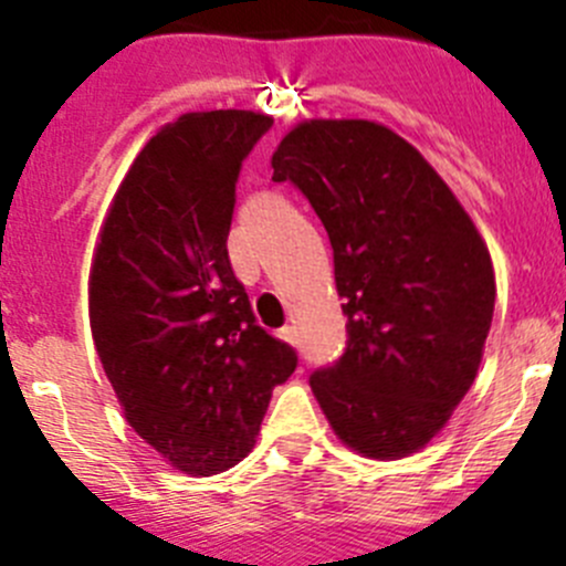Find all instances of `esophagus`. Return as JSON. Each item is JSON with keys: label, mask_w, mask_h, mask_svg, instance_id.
<instances>
[{"label": "esophagus", "mask_w": 566, "mask_h": 566, "mask_svg": "<svg viewBox=\"0 0 566 566\" xmlns=\"http://www.w3.org/2000/svg\"><path fill=\"white\" fill-rule=\"evenodd\" d=\"M279 336H282L284 342H290V345H295V347L301 345V339H298V331H295L293 325H284V328L279 331Z\"/></svg>", "instance_id": "obj_1"}]
</instances>
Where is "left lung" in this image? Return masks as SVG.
<instances>
[{
  "label": "left lung",
  "instance_id": "1",
  "mask_svg": "<svg viewBox=\"0 0 566 566\" xmlns=\"http://www.w3.org/2000/svg\"><path fill=\"white\" fill-rule=\"evenodd\" d=\"M328 232L347 347L312 373L325 419L356 452L424 447L476 378L493 323L488 247L413 145L367 119H310L273 153Z\"/></svg>",
  "mask_w": 566,
  "mask_h": 566
}]
</instances>
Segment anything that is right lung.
Masks as SVG:
<instances>
[{
  "label": "right lung",
  "instance_id": "add662e5",
  "mask_svg": "<svg viewBox=\"0 0 566 566\" xmlns=\"http://www.w3.org/2000/svg\"><path fill=\"white\" fill-rule=\"evenodd\" d=\"M273 125L238 108L164 125L125 175L90 273V323L128 424L193 476L247 458L298 367L260 328L227 235L243 161Z\"/></svg>",
  "mask_w": 566,
  "mask_h": 566
}]
</instances>
